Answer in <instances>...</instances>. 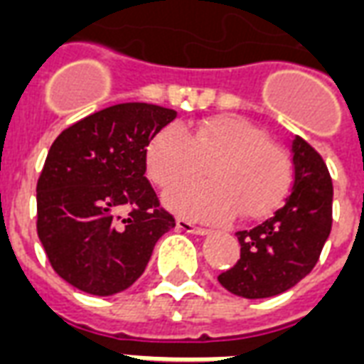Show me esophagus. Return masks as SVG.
I'll return each mask as SVG.
<instances>
[{
  "instance_id": "esophagus-1",
  "label": "esophagus",
  "mask_w": 364,
  "mask_h": 364,
  "mask_svg": "<svg viewBox=\"0 0 364 364\" xmlns=\"http://www.w3.org/2000/svg\"><path fill=\"white\" fill-rule=\"evenodd\" d=\"M176 225L179 231L191 232V235H208V232H210V229H206V227L194 225V223H191V221H187V219H177Z\"/></svg>"
}]
</instances>
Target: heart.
I'll return each mask as SVG.
<instances>
[{
	"instance_id": "1",
	"label": "heart",
	"mask_w": 364,
	"mask_h": 364,
	"mask_svg": "<svg viewBox=\"0 0 364 364\" xmlns=\"http://www.w3.org/2000/svg\"><path fill=\"white\" fill-rule=\"evenodd\" d=\"M212 181L183 183L164 194L166 206L198 221L232 215L262 219L279 206L290 185L284 152L262 127L240 116H215L187 133L168 126L146 146V171L158 187L200 176Z\"/></svg>"
}]
</instances>
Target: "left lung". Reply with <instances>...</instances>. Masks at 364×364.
Here are the masks:
<instances>
[{
  "label": "left lung",
  "mask_w": 364,
  "mask_h": 364,
  "mask_svg": "<svg viewBox=\"0 0 364 364\" xmlns=\"http://www.w3.org/2000/svg\"><path fill=\"white\" fill-rule=\"evenodd\" d=\"M294 185L284 206L250 231H238L240 259L218 277L248 299L287 292L311 273L332 229V179L307 141L292 139Z\"/></svg>",
  "instance_id": "left-lung-1"
}]
</instances>
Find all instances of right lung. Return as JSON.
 <instances>
[{
  "mask_svg": "<svg viewBox=\"0 0 364 364\" xmlns=\"http://www.w3.org/2000/svg\"><path fill=\"white\" fill-rule=\"evenodd\" d=\"M176 116L158 105L122 102L53 141L36 187V225L55 273L77 290L112 296L129 288L158 238L176 227L145 177L146 146Z\"/></svg>",
  "mask_w": 364,
  "mask_h": 364,
  "instance_id": "1",
  "label": "right lung"
}]
</instances>
